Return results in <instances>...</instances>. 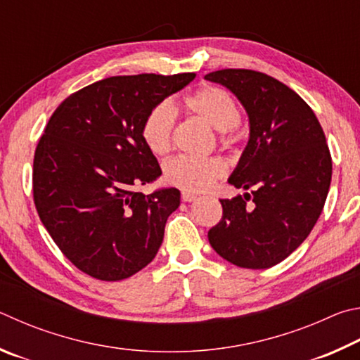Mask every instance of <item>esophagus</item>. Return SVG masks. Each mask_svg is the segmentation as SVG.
Masks as SVG:
<instances>
[{
	"label": "esophagus",
	"mask_w": 360,
	"mask_h": 360,
	"mask_svg": "<svg viewBox=\"0 0 360 360\" xmlns=\"http://www.w3.org/2000/svg\"><path fill=\"white\" fill-rule=\"evenodd\" d=\"M181 200H184V202H194V200H198V194L190 193V191H184L181 193Z\"/></svg>",
	"instance_id": "obj_1"
}]
</instances>
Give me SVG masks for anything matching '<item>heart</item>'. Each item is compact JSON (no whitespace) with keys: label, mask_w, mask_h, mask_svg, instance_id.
I'll list each match as a JSON object with an SVG mask.
<instances>
[{"label":"heart","mask_w":360,"mask_h":360,"mask_svg":"<svg viewBox=\"0 0 360 360\" xmlns=\"http://www.w3.org/2000/svg\"><path fill=\"white\" fill-rule=\"evenodd\" d=\"M185 107L221 132L223 141H234L237 123L240 122V107L232 94L215 85L199 88L185 99ZM175 117L169 104H158L142 123V139L153 155H166L172 147ZM226 174V164L217 156L190 158L176 156L164 166V180L169 185L186 191H204Z\"/></svg>","instance_id":"heart-1"}]
</instances>
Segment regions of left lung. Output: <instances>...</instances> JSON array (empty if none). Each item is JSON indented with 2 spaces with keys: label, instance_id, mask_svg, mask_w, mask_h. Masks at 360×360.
Wrapping results in <instances>:
<instances>
[{
  "label": "left lung",
  "instance_id": "left-lung-1",
  "mask_svg": "<svg viewBox=\"0 0 360 360\" xmlns=\"http://www.w3.org/2000/svg\"><path fill=\"white\" fill-rule=\"evenodd\" d=\"M236 94L250 139L229 184L250 193L221 199L212 248L237 267L269 269L305 240L323 212L332 158L316 115L291 88L251 69L205 75Z\"/></svg>",
  "mask_w": 360,
  "mask_h": 360
}]
</instances>
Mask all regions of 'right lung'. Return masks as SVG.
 I'll return each instance as SVG.
<instances>
[{
  "instance_id": "right-lung-1",
  "label": "right lung",
  "mask_w": 360,
  "mask_h": 360,
  "mask_svg": "<svg viewBox=\"0 0 360 360\" xmlns=\"http://www.w3.org/2000/svg\"><path fill=\"white\" fill-rule=\"evenodd\" d=\"M194 77L115 75L72 93L50 117L34 151V205L61 253L93 278H129L160 250L180 191L136 190L161 175L142 123Z\"/></svg>"
}]
</instances>
